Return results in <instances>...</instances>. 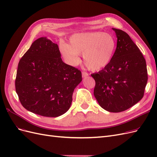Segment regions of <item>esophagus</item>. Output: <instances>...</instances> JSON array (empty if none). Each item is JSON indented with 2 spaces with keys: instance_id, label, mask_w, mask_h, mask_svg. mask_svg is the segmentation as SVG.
Listing matches in <instances>:
<instances>
[{
  "instance_id": "34e87169",
  "label": "esophagus",
  "mask_w": 157,
  "mask_h": 157,
  "mask_svg": "<svg viewBox=\"0 0 157 157\" xmlns=\"http://www.w3.org/2000/svg\"><path fill=\"white\" fill-rule=\"evenodd\" d=\"M88 75H88V73H86V72H85V71H83V72L82 73V77H83V78L87 77Z\"/></svg>"
}]
</instances>
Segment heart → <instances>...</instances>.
Listing matches in <instances>:
<instances>
[{
  "mask_svg": "<svg viewBox=\"0 0 157 157\" xmlns=\"http://www.w3.org/2000/svg\"><path fill=\"white\" fill-rule=\"evenodd\" d=\"M117 48L113 35L102 32L82 33L71 36L69 45L61 43L59 50L70 65L80 61L79 55H83L84 63L92 71L101 70L110 63Z\"/></svg>",
  "mask_w": 157,
  "mask_h": 157,
  "instance_id": "obj_1",
  "label": "heart"
}]
</instances>
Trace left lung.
I'll use <instances>...</instances> for the list:
<instances>
[{
	"mask_svg": "<svg viewBox=\"0 0 157 157\" xmlns=\"http://www.w3.org/2000/svg\"><path fill=\"white\" fill-rule=\"evenodd\" d=\"M117 37L115 54L107 67L91 76L94 94L105 110L119 113L144 97L147 82L146 61L138 47L124 31L113 28Z\"/></svg>",
	"mask_w": 157,
	"mask_h": 157,
	"instance_id": "8db88e82",
	"label": "left lung"
}]
</instances>
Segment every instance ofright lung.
Instances as JSON below:
<instances>
[{"label":"right lung","instance_id":"add662e5","mask_svg":"<svg viewBox=\"0 0 157 157\" xmlns=\"http://www.w3.org/2000/svg\"><path fill=\"white\" fill-rule=\"evenodd\" d=\"M81 81V71L63 62L58 44L41 37L20 60L15 86L27 110L57 117L69 110L74 90Z\"/></svg>","mask_w":157,"mask_h":157}]
</instances>
